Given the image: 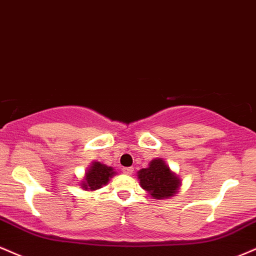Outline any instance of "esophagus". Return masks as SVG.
Segmentation results:
<instances>
[{"mask_svg": "<svg viewBox=\"0 0 256 256\" xmlns=\"http://www.w3.org/2000/svg\"><path fill=\"white\" fill-rule=\"evenodd\" d=\"M133 171H134V169L132 166L123 168V169H122V172L126 174V175H132V174H133Z\"/></svg>", "mask_w": 256, "mask_h": 256, "instance_id": "esophagus-1", "label": "esophagus"}]
</instances>
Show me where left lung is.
I'll return each instance as SVG.
<instances>
[{"label":"left lung","instance_id":"left-lung-1","mask_svg":"<svg viewBox=\"0 0 256 256\" xmlns=\"http://www.w3.org/2000/svg\"><path fill=\"white\" fill-rule=\"evenodd\" d=\"M138 178L142 189L154 199H166L178 192L181 180L162 158L151 160L148 168L138 172Z\"/></svg>","mask_w":256,"mask_h":256}]
</instances>
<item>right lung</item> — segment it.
I'll use <instances>...</instances> for the list:
<instances>
[{
	"label": "right lung",
	"instance_id": "right-lung-1",
	"mask_svg": "<svg viewBox=\"0 0 256 256\" xmlns=\"http://www.w3.org/2000/svg\"><path fill=\"white\" fill-rule=\"evenodd\" d=\"M115 174L114 168L99 163V162H93L86 171L84 181H81V187L85 190H97L106 184Z\"/></svg>",
	"mask_w": 256,
	"mask_h": 256
}]
</instances>
